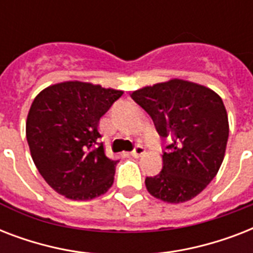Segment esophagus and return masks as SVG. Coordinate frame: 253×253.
<instances>
[{
	"instance_id": "34e87169",
	"label": "esophagus",
	"mask_w": 253,
	"mask_h": 253,
	"mask_svg": "<svg viewBox=\"0 0 253 253\" xmlns=\"http://www.w3.org/2000/svg\"><path fill=\"white\" fill-rule=\"evenodd\" d=\"M144 152H146V148H144L143 146H140V144H138V146L134 148V151L131 152V155H132L134 158H139V156H142Z\"/></svg>"
}]
</instances>
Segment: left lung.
I'll return each instance as SVG.
<instances>
[{"instance_id":"8db88e82","label":"left lung","mask_w":253,"mask_h":253,"mask_svg":"<svg viewBox=\"0 0 253 253\" xmlns=\"http://www.w3.org/2000/svg\"><path fill=\"white\" fill-rule=\"evenodd\" d=\"M131 98L150 114L159 135L170 140L162 172L146 178L148 193L169 204L198 196L216 176L226 152L228 118L222 98L178 79L138 89Z\"/></svg>"}]
</instances>
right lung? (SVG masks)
Listing matches in <instances>:
<instances>
[{
	"label": "right lung",
	"mask_w": 253,
	"mask_h": 253,
	"mask_svg": "<svg viewBox=\"0 0 253 253\" xmlns=\"http://www.w3.org/2000/svg\"><path fill=\"white\" fill-rule=\"evenodd\" d=\"M122 94L90 83L65 81L35 97L26 138L34 164L55 192L87 201L111 188L118 160L105 155L98 123Z\"/></svg>",
	"instance_id": "1"
}]
</instances>
